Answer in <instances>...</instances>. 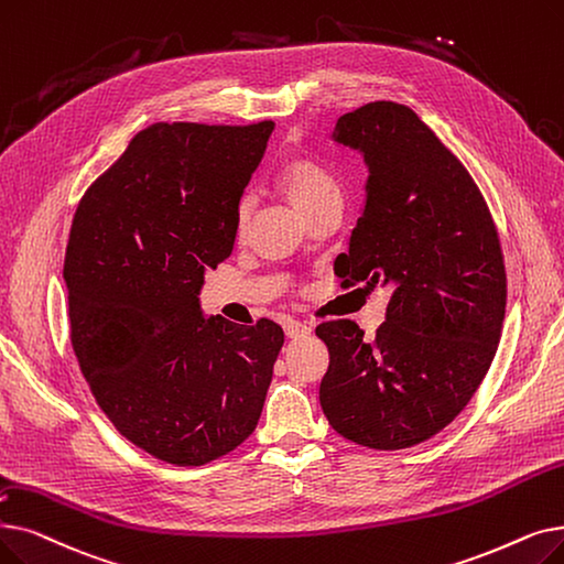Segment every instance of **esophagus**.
<instances>
[{
  "instance_id": "34e87169",
  "label": "esophagus",
  "mask_w": 564,
  "mask_h": 564,
  "mask_svg": "<svg viewBox=\"0 0 564 564\" xmlns=\"http://www.w3.org/2000/svg\"><path fill=\"white\" fill-rule=\"evenodd\" d=\"M311 334V327L300 323V321H288L285 323V336L288 338H300V336H308Z\"/></svg>"
}]
</instances>
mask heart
<instances>
[{
  "label": "heart",
  "mask_w": 564,
  "mask_h": 564,
  "mask_svg": "<svg viewBox=\"0 0 564 564\" xmlns=\"http://www.w3.org/2000/svg\"><path fill=\"white\" fill-rule=\"evenodd\" d=\"M279 184L288 193L292 205H295L304 216L327 203L340 200V186H338L336 177L323 163H317L306 156L288 161L279 173ZM249 214H251L249 200H239L237 214H235L237 235H241L243 228H247Z\"/></svg>",
  "instance_id": "heart-1"
}]
</instances>
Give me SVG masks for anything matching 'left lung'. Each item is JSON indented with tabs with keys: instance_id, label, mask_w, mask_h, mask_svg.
<instances>
[{
	"instance_id": "left-lung-1",
	"label": "left lung",
	"mask_w": 564,
	"mask_h": 564,
	"mask_svg": "<svg viewBox=\"0 0 564 564\" xmlns=\"http://www.w3.org/2000/svg\"><path fill=\"white\" fill-rule=\"evenodd\" d=\"M334 140L369 165L350 251L334 262L343 288L387 283V321L366 340L355 321L315 327L329 369L321 405L361 447L424 443L470 403L505 321L498 228L465 165L417 112L373 101L338 117Z\"/></svg>"
}]
</instances>
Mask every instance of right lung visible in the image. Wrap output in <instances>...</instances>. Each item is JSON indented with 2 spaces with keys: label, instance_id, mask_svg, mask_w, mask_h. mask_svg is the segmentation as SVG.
Returning a JSON list of instances; mask_svg holds the SVG:
<instances>
[{
  "label": "right lung",
  "instance_id": "obj_1",
  "mask_svg": "<svg viewBox=\"0 0 564 564\" xmlns=\"http://www.w3.org/2000/svg\"><path fill=\"white\" fill-rule=\"evenodd\" d=\"M274 121L140 131L83 195L64 281L70 346L129 443L173 465L237 449L260 420L283 329L205 321L207 269L235 247V214Z\"/></svg>",
  "mask_w": 564,
  "mask_h": 564
}]
</instances>
